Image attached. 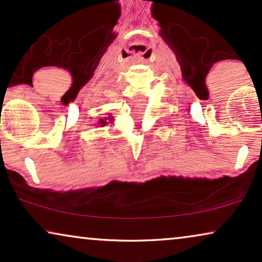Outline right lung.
Segmentation results:
<instances>
[{"label": "right lung", "instance_id": "1", "mask_svg": "<svg viewBox=\"0 0 262 262\" xmlns=\"http://www.w3.org/2000/svg\"><path fill=\"white\" fill-rule=\"evenodd\" d=\"M110 118V117H108ZM108 118H105V119H100V121H99V124H100V126H105V125L108 123ZM110 120H111V123H112V120H113V117H111L110 118Z\"/></svg>", "mask_w": 262, "mask_h": 262}]
</instances>
